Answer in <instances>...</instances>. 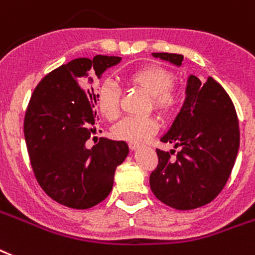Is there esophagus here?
Listing matches in <instances>:
<instances>
[{"label":"esophagus","instance_id":"obj_1","mask_svg":"<svg viewBox=\"0 0 255 255\" xmlns=\"http://www.w3.org/2000/svg\"><path fill=\"white\" fill-rule=\"evenodd\" d=\"M129 147L131 148V150H135V148L139 147V143H138V142H129Z\"/></svg>","mask_w":255,"mask_h":255}]
</instances>
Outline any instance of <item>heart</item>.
Here are the masks:
<instances>
[{
	"label": "heart",
	"instance_id": "1",
	"mask_svg": "<svg viewBox=\"0 0 255 255\" xmlns=\"http://www.w3.org/2000/svg\"><path fill=\"white\" fill-rule=\"evenodd\" d=\"M128 80L150 95L151 107L164 117H172L180 112L184 104V92L174 84L175 76L170 70L156 64H146L128 75ZM121 91L115 81L103 80L96 89V104L107 120H116L120 115ZM159 129L152 116H129L116 124L112 134L118 139L142 142Z\"/></svg>",
	"mask_w": 255,
	"mask_h": 255
}]
</instances>
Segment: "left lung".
I'll use <instances>...</instances> for the list:
<instances>
[{"instance_id": "1", "label": "left lung", "mask_w": 255, "mask_h": 255, "mask_svg": "<svg viewBox=\"0 0 255 255\" xmlns=\"http://www.w3.org/2000/svg\"><path fill=\"white\" fill-rule=\"evenodd\" d=\"M175 66L183 55L154 52ZM162 142L180 147L156 148L158 166L150 174V188L158 200L179 211L211 203L227 184L240 147V126L236 108L227 91L212 77L204 84L191 75L182 111Z\"/></svg>"}]
</instances>
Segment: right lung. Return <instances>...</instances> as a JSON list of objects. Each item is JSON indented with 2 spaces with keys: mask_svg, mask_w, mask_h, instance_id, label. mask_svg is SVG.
<instances>
[{
  "mask_svg": "<svg viewBox=\"0 0 255 255\" xmlns=\"http://www.w3.org/2000/svg\"><path fill=\"white\" fill-rule=\"evenodd\" d=\"M120 60L107 55L75 59L46 75L28 101L23 131L36 182L68 208L88 209L105 200L129 152L125 140L107 138L85 147L96 133V92L85 88V77L100 76Z\"/></svg>",
  "mask_w": 255,
  "mask_h": 255,
  "instance_id": "1",
  "label": "right lung"
}]
</instances>
